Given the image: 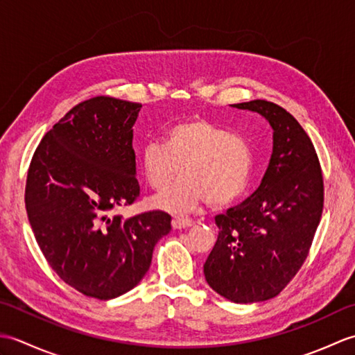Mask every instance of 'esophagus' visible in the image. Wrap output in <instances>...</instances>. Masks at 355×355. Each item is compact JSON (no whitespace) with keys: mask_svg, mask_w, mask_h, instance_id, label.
<instances>
[{"mask_svg":"<svg viewBox=\"0 0 355 355\" xmlns=\"http://www.w3.org/2000/svg\"><path fill=\"white\" fill-rule=\"evenodd\" d=\"M193 221L189 220V218H173L172 220V227L173 229H187V227H192Z\"/></svg>","mask_w":355,"mask_h":355,"instance_id":"obj_1","label":"esophagus"}]
</instances>
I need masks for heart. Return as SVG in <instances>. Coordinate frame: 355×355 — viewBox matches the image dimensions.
I'll return each instance as SVG.
<instances>
[{
    "label": "heart",
    "mask_w": 355,
    "mask_h": 355,
    "mask_svg": "<svg viewBox=\"0 0 355 355\" xmlns=\"http://www.w3.org/2000/svg\"><path fill=\"white\" fill-rule=\"evenodd\" d=\"M140 168L157 192L168 191L182 169L180 182L154 205L166 212L187 214L206 200L212 207H224L243 197L250 184L253 157L245 140L195 116L166 128L163 145L148 141L140 150Z\"/></svg>",
    "instance_id": "obj_1"
}]
</instances>
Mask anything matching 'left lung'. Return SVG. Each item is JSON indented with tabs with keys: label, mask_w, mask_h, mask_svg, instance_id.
I'll return each mask as SVG.
<instances>
[{
	"label": "left lung",
	"mask_w": 355,
	"mask_h": 355,
	"mask_svg": "<svg viewBox=\"0 0 355 355\" xmlns=\"http://www.w3.org/2000/svg\"><path fill=\"white\" fill-rule=\"evenodd\" d=\"M273 128V154L258 191L216 215L218 239L205 276L236 304L277 296L305 262L323 210V177L311 139L288 111L267 101L232 105Z\"/></svg>",
	"instance_id": "8db88e82"
}]
</instances>
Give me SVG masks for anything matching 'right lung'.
Segmentation results:
<instances>
[{"label":"right lung","mask_w":355,"mask_h":355,"mask_svg":"<svg viewBox=\"0 0 355 355\" xmlns=\"http://www.w3.org/2000/svg\"><path fill=\"white\" fill-rule=\"evenodd\" d=\"M141 103L97 96L73 107L37 145L26 183L36 243L65 284L88 297L114 299L137 285L171 215L132 218L119 207L139 198L132 126Z\"/></svg>","instance_id":"right-lung-1"}]
</instances>
